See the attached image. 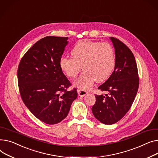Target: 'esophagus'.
Instances as JSON below:
<instances>
[{
  "label": "esophagus",
  "mask_w": 158,
  "mask_h": 158,
  "mask_svg": "<svg viewBox=\"0 0 158 158\" xmlns=\"http://www.w3.org/2000/svg\"><path fill=\"white\" fill-rule=\"evenodd\" d=\"M78 96L80 97H83V96H85L88 93V92L85 90L78 89Z\"/></svg>",
  "instance_id": "obj_1"
}]
</instances>
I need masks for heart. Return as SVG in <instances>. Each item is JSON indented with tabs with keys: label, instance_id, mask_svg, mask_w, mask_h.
<instances>
[{
	"label": "heart",
	"instance_id": "b5f03b06",
	"mask_svg": "<svg viewBox=\"0 0 158 158\" xmlns=\"http://www.w3.org/2000/svg\"><path fill=\"white\" fill-rule=\"evenodd\" d=\"M71 55V58L60 59V68L68 78H74L82 66L83 71L74 84L83 90L90 89L95 81L106 80L115 66V52L108 43L81 41L74 46Z\"/></svg>",
	"mask_w": 158,
	"mask_h": 158
}]
</instances>
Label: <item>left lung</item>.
<instances>
[{"label": "left lung", "instance_id": "left-lung-1", "mask_svg": "<svg viewBox=\"0 0 158 158\" xmlns=\"http://www.w3.org/2000/svg\"><path fill=\"white\" fill-rule=\"evenodd\" d=\"M115 54L114 71L98 89L108 92L95 95L92 108L94 116L105 124H113L121 119L130 109L139 87V77L134 55L119 40L111 37Z\"/></svg>", "mask_w": 158, "mask_h": 158}]
</instances>
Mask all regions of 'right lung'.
Returning <instances> with one entry per match:
<instances>
[{
  "mask_svg": "<svg viewBox=\"0 0 158 158\" xmlns=\"http://www.w3.org/2000/svg\"><path fill=\"white\" fill-rule=\"evenodd\" d=\"M68 37L46 36L36 42L22 58L18 68L21 98L31 113L48 124L60 123L78 96L59 62L68 43Z\"/></svg>",
  "mask_w": 158,
  "mask_h": 158,
  "instance_id": "obj_1",
  "label": "right lung"
}]
</instances>
